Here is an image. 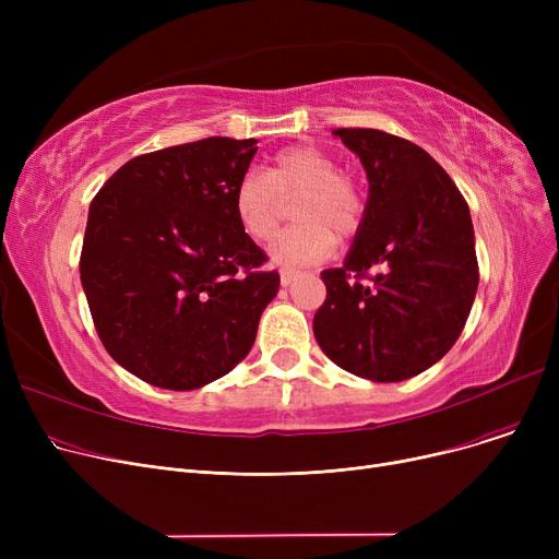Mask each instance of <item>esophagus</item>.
Returning <instances> with one entry per match:
<instances>
[{"instance_id":"34e87169","label":"esophagus","mask_w":559,"mask_h":559,"mask_svg":"<svg viewBox=\"0 0 559 559\" xmlns=\"http://www.w3.org/2000/svg\"><path fill=\"white\" fill-rule=\"evenodd\" d=\"M281 285H289L292 281H295V276L299 274V270H295V267H281Z\"/></svg>"}]
</instances>
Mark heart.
Instances as JSON below:
<instances>
[{"mask_svg": "<svg viewBox=\"0 0 559 559\" xmlns=\"http://www.w3.org/2000/svg\"><path fill=\"white\" fill-rule=\"evenodd\" d=\"M297 224L276 240L272 255L283 264L324 260L340 240L354 238L362 226L367 201L354 176L340 169L333 154L314 144L281 150L267 171L249 169L233 190V211L240 228L258 245L276 238L285 205Z\"/></svg>", "mask_w": 559, "mask_h": 559, "instance_id": "obj_1", "label": "heart"}]
</instances>
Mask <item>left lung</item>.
Returning <instances> with one entry per match:
<instances>
[{
  "mask_svg": "<svg viewBox=\"0 0 559 559\" xmlns=\"http://www.w3.org/2000/svg\"><path fill=\"white\" fill-rule=\"evenodd\" d=\"M333 135L360 156L369 199L344 264L321 272L326 301L312 331L344 371L399 383L442 360L472 312L480 281L472 215L415 142L378 129Z\"/></svg>",
  "mask_w": 559,
  "mask_h": 559,
  "instance_id": "1",
  "label": "left lung"
}]
</instances>
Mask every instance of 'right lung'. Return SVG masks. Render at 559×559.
<instances>
[{
  "label": "right lung",
  "mask_w": 559,
  "mask_h": 559,
  "mask_svg": "<svg viewBox=\"0 0 559 559\" xmlns=\"http://www.w3.org/2000/svg\"><path fill=\"white\" fill-rule=\"evenodd\" d=\"M258 140L205 138L142 154L95 194L81 285L110 358L188 392L247 358L281 276L233 211Z\"/></svg>",
  "instance_id": "right-lung-1"
}]
</instances>
